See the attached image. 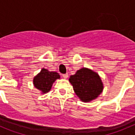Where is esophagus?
I'll list each match as a JSON object with an SVG mask.
<instances>
[{
    "label": "esophagus",
    "instance_id": "obj_1",
    "mask_svg": "<svg viewBox=\"0 0 135 135\" xmlns=\"http://www.w3.org/2000/svg\"><path fill=\"white\" fill-rule=\"evenodd\" d=\"M62 76H63V78H64V79H66V78L68 77V74H65L62 75Z\"/></svg>",
    "mask_w": 135,
    "mask_h": 135
}]
</instances>
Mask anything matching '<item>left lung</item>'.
Listing matches in <instances>:
<instances>
[{"instance_id":"8db88e82","label":"left lung","mask_w":135,"mask_h":135,"mask_svg":"<svg viewBox=\"0 0 135 135\" xmlns=\"http://www.w3.org/2000/svg\"><path fill=\"white\" fill-rule=\"evenodd\" d=\"M75 93L83 102L95 99L102 93L103 85L98 74L83 68L69 78Z\"/></svg>"}]
</instances>
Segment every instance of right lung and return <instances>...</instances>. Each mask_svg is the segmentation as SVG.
I'll return each mask as SVG.
<instances>
[{"label":"right lung","mask_w":135,"mask_h":135,"mask_svg":"<svg viewBox=\"0 0 135 135\" xmlns=\"http://www.w3.org/2000/svg\"><path fill=\"white\" fill-rule=\"evenodd\" d=\"M59 78L60 76L56 71H49L46 69L42 68L40 73L34 78L33 84L42 93H46L51 90L55 81Z\"/></svg>","instance_id":"right-lung-1"}]
</instances>
